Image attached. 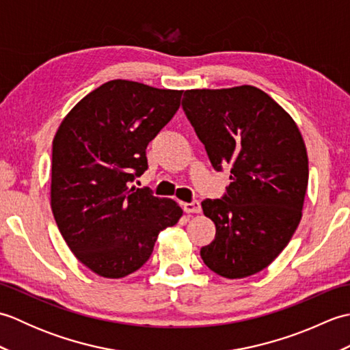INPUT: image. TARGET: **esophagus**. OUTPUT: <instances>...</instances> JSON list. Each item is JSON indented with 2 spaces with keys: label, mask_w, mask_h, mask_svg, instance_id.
I'll return each instance as SVG.
<instances>
[{
  "label": "esophagus",
  "mask_w": 350,
  "mask_h": 350,
  "mask_svg": "<svg viewBox=\"0 0 350 350\" xmlns=\"http://www.w3.org/2000/svg\"><path fill=\"white\" fill-rule=\"evenodd\" d=\"M182 207L187 213H200V212H202V204H200V202H197V200H194V202H191V203H183Z\"/></svg>",
  "instance_id": "esophagus-1"
}]
</instances>
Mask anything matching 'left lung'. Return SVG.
<instances>
[{
    "mask_svg": "<svg viewBox=\"0 0 350 350\" xmlns=\"http://www.w3.org/2000/svg\"><path fill=\"white\" fill-rule=\"evenodd\" d=\"M182 107L213 168L232 173L224 197L202 202L217 233L200 256L221 277H250L278 257L299 226L306 143L293 118L257 87L187 90Z\"/></svg>",
    "mask_w": 350,
    "mask_h": 350,
    "instance_id": "8db88e82",
    "label": "left lung"
}]
</instances>
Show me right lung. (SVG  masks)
Masks as SVG:
<instances>
[{"label": "right lung", "instance_id": "1", "mask_svg": "<svg viewBox=\"0 0 350 350\" xmlns=\"http://www.w3.org/2000/svg\"><path fill=\"white\" fill-rule=\"evenodd\" d=\"M180 98L182 90L108 81L70 109L52 141V213L70 251L100 277L138 271L159 232L182 217L174 200L131 187Z\"/></svg>", "mask_w": 350, "mask_h": 350}]
</instances>
